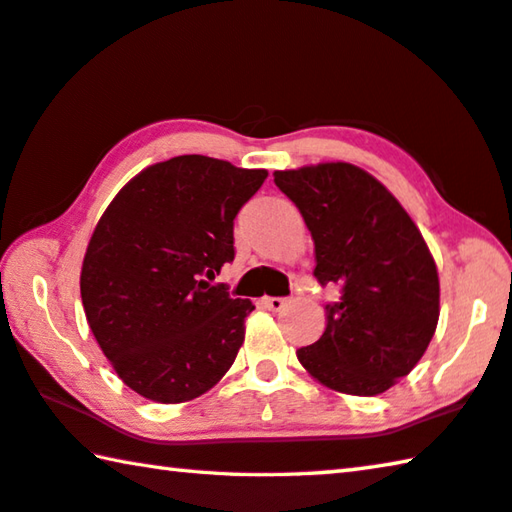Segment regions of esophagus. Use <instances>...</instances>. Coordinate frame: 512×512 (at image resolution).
<instances>
[{"label": "esophagus", "instance_id": "1", "mask_svg": "<svg viewBox=\"0 0 512 512\" xmlns=\"http://www.w3.org/2000/svg\"><path fill=\"white\" fill-rule=\"evenodd\" d=\"M263 306L270 308V311H274V313H279V311H283V308L288 306V299L286 297H265L263 299Z\"/></svg>", "mask_w": 512, "mask_h": 512}]
</instances>
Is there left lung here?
I'll list each match as a JSON object with an SVG mask.
<instances>
[{
    "instance_id": "1",
    "label": "left lung",
    "mask_w": 512,
    "mask_h": 512,
    "mask_svg": "<svg viewBox=\"0 0 512 512\" xmlns=\"http://www.w3.org/2000/svg\"><path fill=\"white\" fill-rule=\"evenodd\" d=\"M315 242V279L340 286L326 331L297 349L326 388L374 397L420 363L440 317L438 270L420 229L372 174L349 163L274 172Z\"/></svg>"
}]
</instances>
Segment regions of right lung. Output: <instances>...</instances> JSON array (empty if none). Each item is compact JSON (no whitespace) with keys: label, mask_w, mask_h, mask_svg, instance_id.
Wrapping results in <instances>:
<instances>
[{"label":"right lung","mask_w":512,"mask_h":512,"mask_svg":"<svg viewBox=\"0 0 512 512\" xmlns=\"http://www.w3.org/2000/svg\"><path fill=\"white\" fill-rule=\"evenodd\" d=\"M265 179V170L174 156L133 177L97 222L81 267L83 311L140 397L190 401L236 360L254 304L206 279L236 256L233 220Z\"/></svg>","instance_id":"1"}]
</instances>
